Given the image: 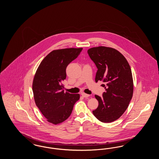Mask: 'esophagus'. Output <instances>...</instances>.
I'll use <instances>...</instances> for the list:
<instances>
[{
    "instance_id": "esophagus-1",
    "label": "esophagus",
    "mask_w": 159,
    "mask_h": 159,
    "mask_svg": "<svg viewBox=\"0 0 159 159\" xmlns=\"http://www.w3.org/2000/svg\"><path fill=\"white\" fill-rule=\"evenodd\" d=\"M82 96H83L84 98H86V97H89V95H88V94H86V93H82V94H81Z\"/></svg>"
}]
</instances>
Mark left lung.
<instances>
[{
  "mask_svg": "<svg viewBox=\"0 0 159 159\" xmlns=\"http://www.w3.org/2000/svg\"><path fill=\"white\" fill-rule=\"evenodd\" d=\"M98 68L95 82L101 81L106 92L102 97L95 95L98 108L92 113L99 121L110 123L120 118L128 107L134 92L130 67L125 57L117 50L98 46L88 50Z\"/></svg>",
  "mask_w": 159,
  "mask_h": 159,
  "instance_id": "1",
  "label": "left lung"
}]
</instances>
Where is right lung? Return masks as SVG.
Segmentation results:
<instances>
[{"label": "right lung", "mask_w": 159, "mask_h": 159, "mask_svg": "<svg viewBox=\"0 0 159 159\" xmlns=\"http://www.w3.org/2000/svg\"><path fill=\"white\" fill-rule=\"evenodd\" d=\"M83 48L53 50L39 66L33 81L32 89L36 105L46 120L58 125L71 114L79 93L64 92L62 82L66 78V68L76 59Z\"/></svg>", "instance_id": "add662e5"}]
</instances>
